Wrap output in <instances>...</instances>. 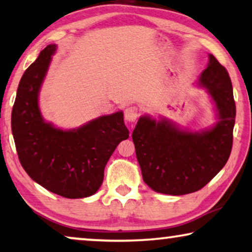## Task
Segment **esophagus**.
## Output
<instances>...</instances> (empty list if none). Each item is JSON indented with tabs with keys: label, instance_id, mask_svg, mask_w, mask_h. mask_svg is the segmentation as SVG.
I'll return each instance as SVG.
<instances>
[{
	"label": "esophagus",
	"instance_id": "obj_1",
	"mask_svg": "<svg viewBox=\"0 0 252 252\" xmlns=\"http://www.w3.org/2000/svg\"><path fill=\"white\" fill-rule=\"evenodd\" d=\"M138 115H140V110H138V108L136 105H130V107L126 108L125 110V119L127 122L129 123H133L135 120L137 119Z\"/></svg>",
	"mask_w": 252,
	"mask_h": 252
}]
</instances>
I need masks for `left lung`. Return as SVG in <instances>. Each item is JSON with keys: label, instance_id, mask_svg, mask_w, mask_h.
Wrapping results in <instances>:
<instances>
[{"label": "left lung", "instance_id": "1", "mask_svg": "<svg viewBox=\"0 0 252 252\" xmlns=\"http://www.w3.org/2000/svg\"><path fill=\"white\" fill-rule=\"evenodd\" d=\"M199 81L216 104V126L189 133L167 120L141 117L133 130L142 177L153 191L170 195L199 191L220 173L231 155L236 109L228 72L210 54Z\"/></svg>", "mask_w": 252, "mask_h": 252}]
</instances>
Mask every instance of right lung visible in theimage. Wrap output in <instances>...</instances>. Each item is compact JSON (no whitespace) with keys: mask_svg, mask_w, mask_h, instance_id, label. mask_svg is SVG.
Returning <instances> with one entry per match:
<instances>
[{"mask_svg":"<svg viewBox=\"0 0 252 252\" xmlns=\"http://www.w3.org/2000/svg\"><path fill=\"white\" fill-rule=\"evenodd\" d=\"M56 50L47 45L21 77L11 128L18 158L32 181L64 198H86L101 187L109 158L129 132L122 111L71 130L43 120L38 92Z\"/></svg>","mask_w":252,"mask_h":252,"instance_id":"right-lung-1","label":"right lung"}]
</instances>
